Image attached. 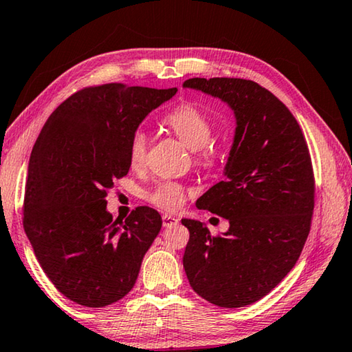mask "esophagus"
<instances>
[{
    "instance_id": "34e87169",
    "label": "esophagus",
    "mask_w": 352,
    "mask_h": 352,
    "mask_svg": "<svg viewBox=\"0 0 352 352\" xmlns=\"http://www.w3.org/2000/svg\"><path fill=\"white\" fill-rule=\"evenodd\" d=\"M177 223H178V219L175 216H172V214H163V226H166V228L174 226Z\"/></svg>"
}]
</instances>
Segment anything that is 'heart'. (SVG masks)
<instances>
[{
	"label": "heart",
	"instance_id": "obj_1",
	"mask_svg": "<svg viewBox=\"0 0 352 352\" xmlns=\"http://www.w3.org/2000/svg\"><path fill=\"white\" fill-rule=\"evenodd\" d=\"M164 122L172 129L178 138L186 144L190 151L197 153L199 163H208L212 157V152L208 147V141L212 135V124L205 113H201L197 107L190 104H183L175 107L164 118ZM148 144V136L144 130H136L130 138L129 157L130 163L140 166L144 162ZM184 189L180 184L164 182L147 194L148 201L163 210H177L184 201Z\"/></svg>",
	"mask_w": 352,
	"mask_h": 352
}]
</instances>
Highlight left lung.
I'll list each match as a JSON object with an SVG mask.
<instances>
[{
  "instance_id": "obj_1",
  "label": "left lung",
  "mask_w": 352,
  "mask_h": 352,
  "mask_svg": "<svg viewBox=\"0 0 352 352\" xmlns=\"http://www.w3.org/2000/svg\"><path fill=\"white\" fill-rule=\"evenodd\" d=\"M230 107L236 118L223 180L197 200L230 222L211 236L204 222L189 230L183 267L190 287L219 307L261 300L294 269L314 211L311 155L296 119L259 83L233 77H194L183 83Z\"/></svg>"
}]
</instances>
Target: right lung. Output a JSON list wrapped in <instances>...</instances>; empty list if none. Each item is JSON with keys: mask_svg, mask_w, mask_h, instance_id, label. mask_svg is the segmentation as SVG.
<instances>
[{"mask_svg": "<svg viewBox=\"0 0 352 352\" xmlns=\"http://www.w3.org/2000/svg\"><path fill=\"white\" fill-rule=\"evenodd\" d=\"M177 88L122 83L85 88L47 118L35 141L25 190V231L58 292L105 307L135 285L162 216L138 206L124 220L107 211V192L130 169L129 144L152 110Z\"/></svg>", "mask_w": 352, "mask_h": 352, "instance_id": "right-lung-1", "label": "right lung"}]
</instances>
